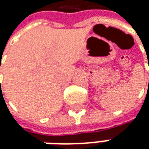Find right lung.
<instances>
[{
  "label": "right lung",
  "instance_id": "right-lung-1",
  "mask_svg": "<svg viewBox=\"0 0 149 149\" xmlns=\"http://www.w3.org/2000/svg\"><path fill=\"white\" fill-rule=\"evenodd\" d=\"M0 68H1V66H0ZM0 70H1V68H0Z\"/></svg>",
  "mask_w": 149,
  "mask_h": 149
}]
</instances>
